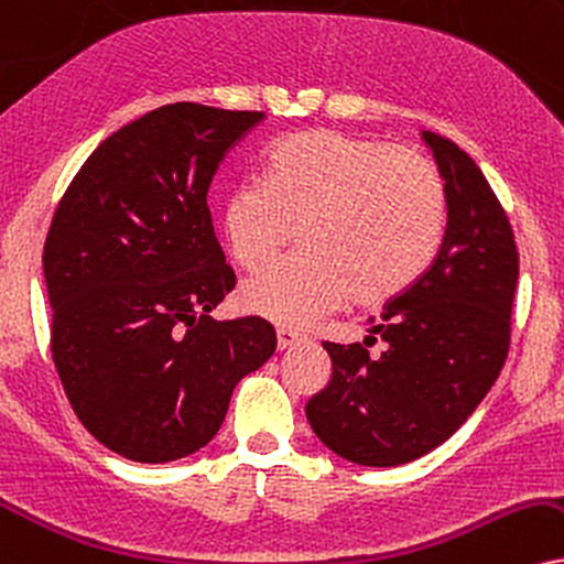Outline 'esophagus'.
Wrapping results in <instances>:
<instances>
[{
	"label": "esophagus",
	"mask_w": 564,
	"mask_h": 564,
	"mask_svg": "<svg viewBox=\"0 0 564 564\" xmlns=\"http://www.w3.org/2000/svg\"><path fill=\"white\" fill-rule=\"evenodd\" d=\"M297 343H301V335H297V332L284 329V326L276 329V350H290V347H295Z\"/></svg>",
	"instance_id": "esophagus-1"
}]
</instances>
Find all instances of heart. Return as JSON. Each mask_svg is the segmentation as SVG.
<instances>
[{
	"mask_svg": "<svg viewBox=\"0 0 564 564\" xmlns=\"http://www.w3.org/2000/svg\"><path fill=\"white\" fill-rule=\"evenodd\" d=\"M447 196L426 156L394 143L305 130L271 145L267 180H242L225 206L232 259L259 271L303 229L305 259L248 280V314L305 326L343 308L384 305L426 274L440 250Z\"/></svg>",
	"mask_w": 564,
	"mask_h": 564,
	"instance_id": "1",
	"label": "heart"
}]
</instances>
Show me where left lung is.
<instances>
[{
	"label": "left lung",
	"mask_w": 564,
	"mask_h": 564,
	"mask_svg": "<svg viewBox=\"0 0 564 564\" xmlns=\"http://www.w3.org/2000/svg\"><path fill=\"white\" fill-rule=\"evenodd\" d=\"M421 135L447 196L440 253L371 326L384 339L381 356L360 343H324L332 379L305 405L326 447L371 468L410 463L447 442L495 387L510 350L518 284L510 219L460 145L431 130Z\"/></svg>",
	"instance_id": "obj_1"
}]
</instances>
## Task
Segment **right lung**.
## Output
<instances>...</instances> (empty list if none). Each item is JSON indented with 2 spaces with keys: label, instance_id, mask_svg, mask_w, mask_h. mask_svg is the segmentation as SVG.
Instances as JSON below:
<instances>
[{
  "label": "right lung",
  "instance_id": "1",
  "mask_svg": "<svg viewBox=\"0 0 564 564\" xmlns=\"http://www.w3.org/2000/svg\"><path fill=\"white\" fill-rule=\"evenodd\" d=\"M263 112L177 101L99 143L44 242L52 358L83 426L117 455L170 463L217 434L232 389L276 350L259 316L214 322L235 271L208 185Z\"/></svg>",
  "mask_w": 564,
  "mask_h": 564
}]
</instances>
